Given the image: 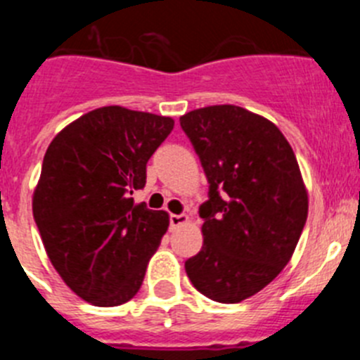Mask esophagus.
<instances>
[{
	"instance_id": "1",
	"label": "esophagus",
	"mask_w": 360,
	"mask_h": 360,
	"mask_svg": "<svg viewBox=\"0 0 360 360\" xmlns=\"http://www.w3.org/2000/svg\"><path fill=\"white\" fill-rule=\"evenodd\" d=\"M187 221H189V216H187V214H171L169 216L171 229L180 227V225H186Z\"/></svg>"
}]
</instances>
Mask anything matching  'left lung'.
<instances>
[{
  "label": "left lung",
  "instance_id": "obj_1",
  "mask_svg": "<svg viewBox=\"0 0 360 360\" xmlns=\"http://www.w3.org/2000/svg\"><path fill=\"white\" fill-rule=\"evenodd\" d=\"M180 126L209 182L200 205L202 250L186 272L205 297L240 303L290 262L307 224L297 160L278 126L245 108H200L180 117Z\"/></svg>",
  "mask_w": 360,
  "mask_h": 360
}]
</instances>
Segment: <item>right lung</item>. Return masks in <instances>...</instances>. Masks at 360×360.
Here are the masks:
<instances>
[{
  "mask_svg": "<svg viewBox=\"0 0 360 360\" xmlns=\"http://www.w3.org/2000/svg\"><path fill=\"white\" fill-rule=\"evenodd\" d=\"M171 117L104 106L79 117L44 153L32 211L53 269L79 297L119 307L139 292L169 216L133 202Z\"/></svg>",
  "mask_w": 360,
  "mask_h": 360,
  "instance_id": "right-lung-1",
  "label": "right lung"
}]
</instances>
